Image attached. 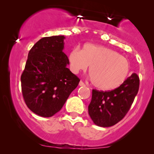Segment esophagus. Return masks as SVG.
<instances>
[{"instance_id": "obj_1", "label": "esophagus", "mask_w": 154, "mask_h": 154, "mask_svg": "<svg viewBox=\"0 0 154 154\" xmlns=\"http://www.w3.org/2000/svg\"><path fill=\"white\" fill-rule=\"evenodd\" d=\"M79 86H85V84L82 81H80V82H79Z\"/></svg>"}]
</instances>
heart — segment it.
Instances as JSON below:
<instances>
[{
  "label": "heart",
  "instance_id": "b5f03b06",
  "mask_svg": "<svg viewBox=\"0 0 154 154\" xmlns=\"http://www.w3.org/2000/svg\"><path fill=\"white\" fill-rule=\"evenodd\" d=\"M69 68L75 74L89 72L93 85L101 91H111L119 87L128 78L130 64L126 58L103 45L87 43L81 50L74 48L68 56Z\"/></svg>",
  "mask_w": 154,
  "mask_h": 154
}]
</instances>
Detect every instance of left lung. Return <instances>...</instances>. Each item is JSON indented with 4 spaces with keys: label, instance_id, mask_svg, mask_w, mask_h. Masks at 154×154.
Returning <instances> with one entry per match:
<instances>
[{
    "label": "left lung",
    "instance_id": "1",
    "mask_svg": "<svg viewBox=\"0 0 154 154\" xmlns=\"http://www.w3.org/2000/svg\"><path fill=\"white\" fill-rule=\"evenodd\" d=\"M139 83L138 76L133 73L113 91L103 92L93 90L88 114L95 125L108 128L122 119L137 94Z\"/></svg>",
    "mask_w": 154,
    "mask_h": 154
}]
</instances>
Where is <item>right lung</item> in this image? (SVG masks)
I'll list each match as a JSON object with an SVG mask.
<instances>
[{
    "label": "right lung",
    "mask_w": 154,
    "mask_h": 154,
    "mask_svg": "<svg viewBox=\"0 0 154 154\" xmlns=\"http://www.w3.org/2000/svg\"><path fill=\"white\" fill-rule=\"evenodd\" d=\"M63 35L38 40L28 54L21 77L24 101L30 110L51 117L61 110L79 79L67 68L68 57L63 52Z\"/></svg>",
    "instance_id": "1"
}]
</instances>
